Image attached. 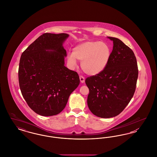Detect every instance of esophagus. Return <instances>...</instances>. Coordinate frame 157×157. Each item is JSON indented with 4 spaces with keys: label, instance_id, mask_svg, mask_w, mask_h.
I'll return each instance as SVG.
<instances>
[{
    "label": "esophagus",
    "instance_id": "1",
    "mask_svg": "<svg viewBox=\"0 0 157 157\" xmlns=\"http://www.w3.org/2000/svg\"><path fill=\"white\" fill-rule=\"evenodd\" d=\"M79 79H80V81H81V83H83V82H85V78L83 76H79Z\"/></svg>",
    "mask_w": 157,
    "mask_h": 157
}]
</instances>
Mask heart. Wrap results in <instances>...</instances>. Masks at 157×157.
Here are the masks:
<instances>
[{"label": "heart", "instance_id": "b5f03b06", "mask_svg": "<svg viewBox=\"0 0 157 157\" xmlns=\"http://www.w3.org/2000/svg\"><path fill=\"white\" fill-rule=\"evenodd\" d=\"M111 50L107 44L100 41H86L77 45L72 53L68 55L67 62L72 67L76 65V59L81 60L83 71L89 75L102 72L108 64Z\"/></svg>", "mask_w": 157, "mask_h": 157}]
</instances>
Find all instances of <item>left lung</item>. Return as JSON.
Listing matches in <instances>:
<instances>
[{
    "label": "left lung",
    "mask_w": 157,
    "mask_h": 157,
    "mask_svg": "<svg viewBox=\"0 0 157 157\" xmlns=\"http://www.w3.org/2000/svg\"><path fill=\"white\" fill-rule=\"evenodd\" d=\"M113 41L110 59L104 70L88 77L89 88L87 103L95 115L109 118L119 115L134 94L138 69L134 53L120 39L108 37Z\"/></svg>",
    "instance_id": "1"
}]
</instances>
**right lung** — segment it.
<instances>
[{
    "label": "right lung",
    "mask_w": 157,
    "mask_h": 157,
    "mask_svg": "<svg viewBox=\"0 0 157 157\" xmlns=\"http://www.w3.org/2000/svg\"><path fill=\"white\" fill-rule=\"evenodd\" d=\"M67 33H45L22 53L18 77L26 103L42 116H53L65 108L80 80L76 72L65 67Z\"/></svg>",
    "instance_id": "obj_1"
}]
</instances>
